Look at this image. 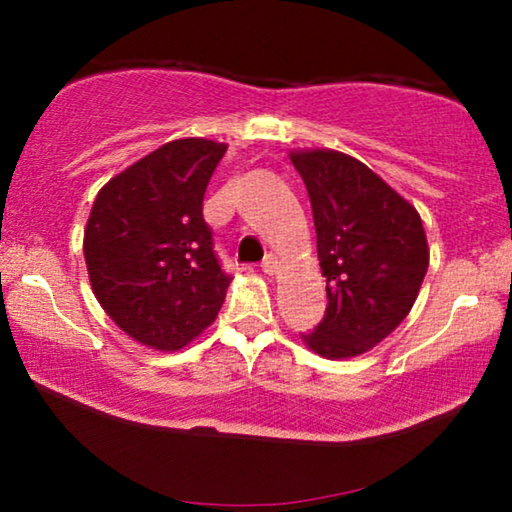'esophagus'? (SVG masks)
Returning <instances> with one entry per match:
<instances>
[{
    "label": "esophagus",
    "instance_id": "1",
    "mask_svg": "<svg viewBox=\"0 0 512 512\" xmlns=\"http://www.w3.org/2000/svg\"><path fill=\"white\" fill-rule=\"evenodd\" d=\"M261 270L265 272V275H277V270H279L277 258L275 256H265L263 263H261Z\"/></svg>",
    "mask_w": 512,
    "mask_h": 512
}]
</instances>
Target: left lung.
<instances>
[{
  "instance_id": "left-lung-1",
  "label": "left lung",
  "mask_w": 512,
  "mask_h": 512,
  "mask_svg": "<svg viewBox=\"0 0 512 512\" xmlns=\"http://www.w3.org/2000/svg\"><path fill=\"white\" fill-rule=\"evenodd\" d=\"M310 195L326 314L303 342L324 359H354L408 317L429 268L422 216L347 153H289Z\"/></svg>"
}]
</instances>
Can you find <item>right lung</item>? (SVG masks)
Masks as SVG:
<instances>
[{
  "instance_id": "1",
  "label": "right lung",
  "mask_w": 512,
  "mask_h": 512,
  "mask_svg": "<svg viewBox=\"0 0 512 512\" xmlns=\"http://www.w3.org/2000/svg\"><path fill=\"white\" fill-rule=\"evenodd\" d=\"M228 144L174 139L100 188L83 258L102 310L139 345L177 352L214 324L230 277L202 219L207 184Z\"/></svg>"
}]
</instances>
